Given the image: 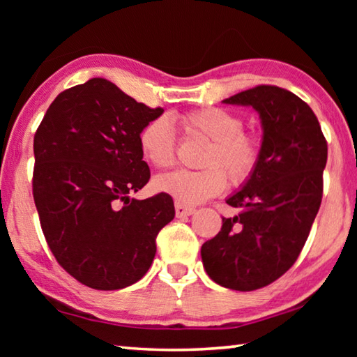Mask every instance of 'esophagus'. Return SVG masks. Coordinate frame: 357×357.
<instances>
[{"label":"esophagus","instance_id":"1","mask_svg":"<svg viewBox=\"0 0 357 357\" xmlns=\"http://www.w3.org/2000/svg\"><path fill=\"white\" fill-rule=\"evenodd\" d=\"M174 213H176V217H178V219H181V217L192 215L193 213H195V208H192V206H185V204L176 203V204H174Z\"/></svg>","mask_w":357,"mask_h":357}]
</instances>
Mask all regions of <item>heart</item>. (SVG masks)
Instances as JSON below:
<instances>
[{
  "mask_svg": "<svg viewBox=\"0 0 357 357\" xmlns=\"http://www.w3.org/2000/svg\"><path fill=\"white\" fill-rule=\"evenodd\" d=\"M187 130L211 140L203 157V170H178L154 181L155 189L181 204H197L219 195L227 187V174L233 184L249 179L258 165L259 142L244 132V121L225 108H200L183 116ZM138 146L144 159L155 168L174 164L176 137L167 116L154 118L138 134Z\"/></svg>",
  "mask_w": 357,
  "mask_h": 357,
  "instance_id": "obj_1",
  "label": "heart"
}]
</instances>
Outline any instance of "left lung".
Segmentation results:
<instances>
[{
	"label": "left lung",
	"instance_id": "1",
	"mask_svg": "<svg viewBox=\"0 0 357 357\" xmlns=\"http://www.w3.org/2000/svg\"><path fill=\"white\" fill-rule=\"evenodd\" d=\"M252 107L261 121L258 165L227 198L241 213L222 219L202 245L206 274L220 287L252 291L291 268L323 197L328 143L312 108L291 91L261 84L222 100Z\"/></svg>",
	"mask_w": 357,
	"mask_h": 357
}]
</instances>
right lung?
<instances>
[{
	"instance_id": "obj_1",
	"label": "right lung",
	"mask_w": 357,
	"mask_h": 357,
	"mask_svg": "<svg viewBox=\"0 0 357 357\" xmlns=\"http://www.w3.org/2000/svg\"><path fill=\"white\" fill-rule=\"evenodd\" d=\"M149 108L105 78L58 94L34 135L33 195L56 261L83 285L121 289L148 273L170 195L130 198L149 181L138 134Z\"/></svg>"
}]
</instances>
